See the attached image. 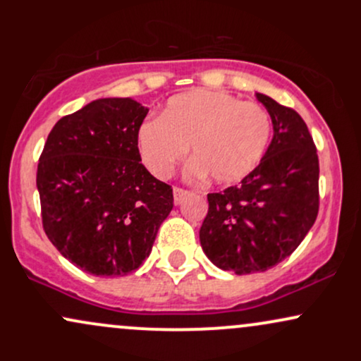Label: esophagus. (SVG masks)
Wrapping results in <instances>:
<instances>
[{"mask_svg": "<svg viewBox=\"0 0 361 361\" xmlns=\"http://www.w3.org/2000/svg\"><path fill=\"white\" fill-rule=\"evenodd\" d=\"M188 195H190L188 190L180 188V186H175V188H173V197H175V204L176 205H180L181 202H183L185 198L188 197Z\"/></svg>", "mask_w": 361, "mask_h": 361, "instance_id": "1", "label": "esophagus"}]
</instances>
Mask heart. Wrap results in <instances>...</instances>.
Segmentation results:
<instances>
[{
	"mask_svg": "<svg viewBox=\"0 0 361 361\" xmlns=\"http://www.w3.org/2000/svg\"><path fill=\"white\" fill-rule=\"evenodd\" d=\"M267 109L224 91L195 90L169 98L159 118L137 130V147L149 171L168 178L192 151V176L235 183L255 171L271 139Z\"/></svg>",
	"mask_w": 361,
	"mask_h": 361,
	"instance_id": "b5f03b06",
	"label": "heart"
}]
</instances>
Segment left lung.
<instances>
[{"instance_id": "1", "label": "left lung", "mask_w": 361, "mask_h": 361, "mask_svg": "<svg viewBox=\"0 0 361 361\" xmlns=\"http://www.w3.org/2000/svg\"><path fill=\"white\" fill-rule=\"evenodd\" d=\"M273 122L271 144L238 186L209 193L202 250L235 275L267 271L304 241L319 212V157L304 118L256 93Z\"/></svg>"}]
</instances>
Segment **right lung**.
I'll list each match as a JSON object with an SVG mask.
<instances>
[{"label":"right lung","instance_id":"right-lung-1","mask_svg":"<svg viewBox=\"0 0 361 361\" xmlns=\"http://www.w3.org/2000/svg\"><path fill=\"white\" fill-rule=\"evenodd\" d=\"M147 109L102 98L57 120L37 166L42 227L64 258L97 276L137 270L173 209V188L140 163Z\"/></svg>","mask_w":361,"mask_h":361}]
</instances>
